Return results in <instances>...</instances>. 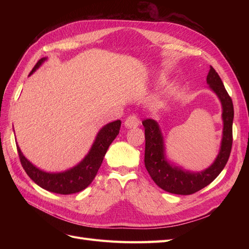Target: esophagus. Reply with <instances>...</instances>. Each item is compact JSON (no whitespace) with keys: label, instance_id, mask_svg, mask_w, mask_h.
<instances>
[{"label":"esophagus","instance_id":"34e87169","mask_svg":"<svg viewBox=\"0 0 249 249\" xmlns=\"http://www.w3.org/2000/svg\"><path fill=\"white\" fill-rule=\"evenodd\" d=\"M139 124H140V120L135 114L129 115L124 120V125L126 127H136L139 125Z\"/></svg>","mask_w":249,"mask_h":249}]
</instances>
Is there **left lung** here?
Listing matches in <instances>:
<instances>
[{
    "label": "left lung",
    "mask_w": 249,
    "mask_h": 249,
    "mask_svg": "<svg viewBox=\"0 0 249 249\" xmlns=\"http://www.w3.org/2000/svg\"><path fill=\"white\" fill-rule=\"evenodd\" d=\"M209 87L220 100L222 106L223 131L220 150L214 163L202 171H189L167 161L160 125L154 119L142 122L145 132L144 164L150 178L161 189L173 194L189 195L199 191L219 176L228 163L232 144L233 106L219 74L212 66L207 76Z\"/></svg>",
    "instance_id": "1"
}]
</instances>
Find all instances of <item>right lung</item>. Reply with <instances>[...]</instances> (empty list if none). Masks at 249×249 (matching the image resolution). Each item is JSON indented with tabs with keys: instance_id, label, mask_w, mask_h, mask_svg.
Masks as SVG:
<instances>
[{
	"instance_id": "add662e5",
	"label": "right lung",
	"mask_w": 249,
	"mask_h": 249,
	"mask_svg": "<svg viewBox=\"0 0 249 249\" xmlns=\"http://www.w3.org/2000/svg\"><path fill=\"white\" fill-rule=\"evenodd\" d=\"M46 60L47 58H41L35 64L29 76H31ZM120 125V120H115L104 125L97 133L93 144L84 159L74 167L62 172H46L37 168L22 155L19 146L17 144L21 166L24 167L30 178L42 189L64 195L80 192L91 184L95 178L110 144L119 133Z\"/></svg>"
}]
</instances>
